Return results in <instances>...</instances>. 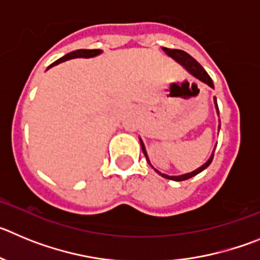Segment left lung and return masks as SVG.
<instances>
[{
	"label": "left lung",
	"mask_w": 260,
	"mask_h": 260,
	"mask_svg": "<svg viewBox=\"0 0 260 260\" xmlns=\"http://www.w3.org/2000/svg\"><path fill=\"white\" fill-rule=\"evenodd\" d=\"M162 49H164V52L167 53L168 56H171L172 58L176 59L177 62H180L181 65H182L183 68L186 69V70L190 71V73H191V74L194 75V77H197V78H198V79H201L202 82H204V83H207L208 86L212 87V88H213L212 79H211V78H210V75H208L207 73H206V70H204V69L202 68L201 63H199L198 61H195V59L192 58V57L190 56V54H187V53L183 52V50H181V49H169V48H162ZM213 103H215L216 110L219 112V107H217V102H216V98L213 99ZM219 128H220V126H219ZM141 146H142V151H143L144 156H146V158H147V161H148V156H147L146 148H144V144H143V142H142V141H141ZM212 158H213V155L211 156L210 160H208V161L206 162V164L202 165L201 168H198L197 171L191 172V173L182 174V176H167V174H161V173H160V172H157V171H156V172L161 174V176L164 177V178H168V180L185 181V180H189V178H191V177L197 176V174L201 173L202 171H204V169H206V168H207L208 165L211 164V162H212ZM148 162H150V161H148Z\"/></svg>",
	"instance_id": "1"
}]
</instances>
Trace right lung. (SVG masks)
I'll return each instance as SVG.
<instances>
[{
	"mask_svg": "<svg viewBox=\"0 0 260 260\" xmlns=\"http://www.w3.org/2000/svg\"><path fill=\"white\" fill-rule=\"evenodd\" d=\"M100 53H102V50H100V49H78V50H74V52L69 53V54L63 56L62 58L57 59L56 62H53L49 68H52V66H54V65H58V63H61V62H63V61H68V59L78 58V57H84V58H88V57L98 56V54H100ZM49 68H48V69H49Z\"/></svg>",
	"mask_w": 260,
	"mask_h": 260,
	"instance_id": "right-lung-1",
	"label": "right lung"
}]
</instances>
